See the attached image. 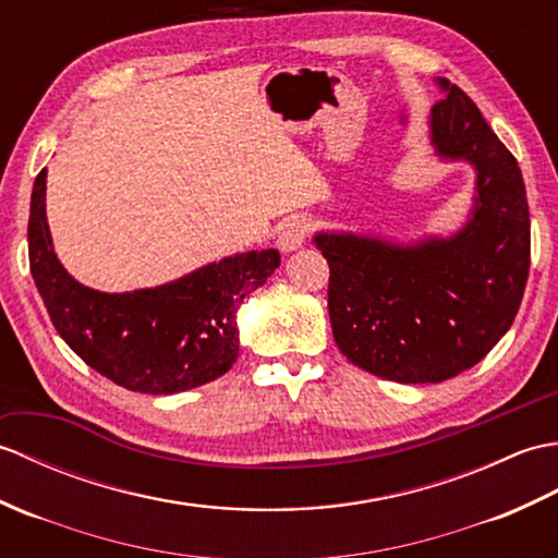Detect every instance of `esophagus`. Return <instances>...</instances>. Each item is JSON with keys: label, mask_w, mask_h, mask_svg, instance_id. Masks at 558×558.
Instances as JSON below:
<instances>
[{"label": "esophagus", "mask_w": 558, "mask_h": 558, "mask_svg": "<svg viewBox=\"0 0 558 558\" xmlns=\"http://www.w3.org/2000/svg\"><path fill=\"white\" fill-rule=\"evenodd\" d=\"M311 231H313V221L311 219L293 217V219L287 221V225L281 227L279 236H277V245L281 247L283 253L299 251V247L305 243V239L311 236Z\"/></svg>", "instance_id": "obj_1"}]
</instances>
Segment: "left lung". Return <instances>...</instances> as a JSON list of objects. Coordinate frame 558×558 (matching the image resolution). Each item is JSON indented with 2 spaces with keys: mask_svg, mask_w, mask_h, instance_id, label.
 Instances as JSON below:
<instances>
[{
  "mask_svg": "<svg viewBox=\"0 0 558 558\" xmlns=\"http://www.w3.org/2000/svg\"><path fill=\"white\" fill-rule=\"evenodd\" d=\"M432 143L477 169L473 219L451 239L393 245L317 233L329 265V322L339 351L369 375L444 381L470 369L518 315L530 271V213L515 157L470 97L441 81Z\"/></svg>",
  "mask_w": 558,
  "mask_h": 558,
  "instance_id": "1",
  "label": "left lung"
}]
</instances>
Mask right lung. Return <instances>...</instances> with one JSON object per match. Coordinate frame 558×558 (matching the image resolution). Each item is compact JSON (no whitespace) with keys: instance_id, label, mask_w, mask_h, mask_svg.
Returning a JSON list of instances; mask_svg holds the SVG:
<instances>
[{"instance_id":"1","label":"right lung","mask_w":558,"mask_h":558,"mask_svg":"<svg viewBox=\"0 0 558 558\" xmlns=\"http://www.w3.org/2000/svg\"><path fill=\"white\" fill-rule=\"evenodd\" d=\"M43 169L28 219L35 287L59 337L83 363L119 387L177 393L229 373L239 357L236 307L281 263L275 247L213 263L165 287L100 293L59 265L45 217Z\"/></svg>"}]
</instances>
